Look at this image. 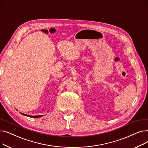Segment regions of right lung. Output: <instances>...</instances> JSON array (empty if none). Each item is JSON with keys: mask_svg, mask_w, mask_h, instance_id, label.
<instances>
[{"mask_svg": "<svg viewBox=\"0 0 148 148\" xmlns=\"http://www.w3.org/2000/svg\"><path fill=\"white\" fill-rule=\"evenodd\" d=\"M23 115H25V116H28V117H30V118H40V117H41V116H42V115H38V116H30V115H28V114H23V113H21Z\"/></svg>", "mask_w": 148, "mask_h": 148, "instance_id": "1", "label": "right lung"}]
</instances>
